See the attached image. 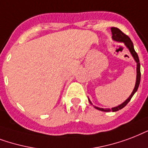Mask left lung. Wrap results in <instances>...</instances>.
<instances>
[{
  "label": "left lung",
  "instance_id": "obj_1",
  "mask_svg": "<svg viewBox=\"0 0 148 148\" xmlns=\"http://www.w3.org/2000/svg\"><path fill=\"white\" fill-rule=\"evenodd\" d=\"M111 32H112V35H113V40H115L116 42H123L125 45L127 47L129 50H130V53L133 56L134 58L135 59V61L137 62V80H136V84H135V87L134 90H133L132 93L130 95L129 98H128L126 101H124L122 104L119 105L118 106H116V107H113V108L111 109H103V108H99V107H96L95 108L99 110L104 111V112H110V111H113V112H116V111L119 110H121L122 108H123L124 106L127 105V104L130 102V100L131 99L132 97L134 95V93L137 92V89H138V86L140 85V61L139 58H138V55L135 51L134 48V45H133L132 41L130 40V38L128 37L127 35H125L124 33L122 32L119 28L117 27H111ZM91 103V102H90Z\"/></svg>",
  "mask_w": 148,
  "mask_h": 148
}]
</instances>
